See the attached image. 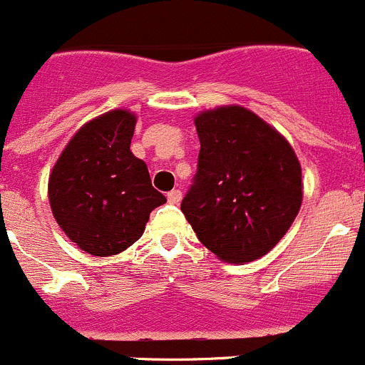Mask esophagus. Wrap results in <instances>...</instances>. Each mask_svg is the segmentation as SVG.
<instances>
[{
	"instance_id": "1",
	"label": "esophagus",
	"mask_w": 365,
	"mask_h": 365,
	"mask_svg": "<svg viewBox=\"0 0 365 365\" xmlns=\"http://www.w3.org/2000/svg\"><path fill=\"white\" fill-rule=\"evenodd\" d=\"M168 201L171 205H178L180 201H182V192L180 190H171V192H168Z\"/></svg>"
}]
</instances>
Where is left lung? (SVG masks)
I'll list each match as a JSON object with an SVG mask.
<instances>
[{"label": "left lung", "mask_w": 365, "mask_h": 365, "mask_svg": "<svg viewBox=\"0 0 365 365\" xmlns=\"http://www.w3.org/2000/svg\"><path fill=\"white\" fill-rule=\"evenodd\" d=\"M200 157L182 212L219 260L244 264L280 242L303 201L302 165L289 140L240 105L194 118Z\"/></svg>", "instance_id": "1"}]
</instances>
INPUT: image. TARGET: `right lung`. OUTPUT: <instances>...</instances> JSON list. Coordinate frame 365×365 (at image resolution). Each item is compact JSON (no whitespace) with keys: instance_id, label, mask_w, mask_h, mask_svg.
<instances>
[{"instance_id":"right-lung-1","label":"right lung","mask_w":365,"mask_h":365,"mask_svg":"<svg viewBox=\"0 0 365 365\" xmlns=\"http://www.w3.org/2000/svg\"><path fill=\"white\" fill-rule=\"evenodd\" d=\"M137 114L126 108L85 123L49 173L48 197L62 232L85 253L110 257L144 233L165 196L130 150Z\"/></svg>"}]
</instances>
